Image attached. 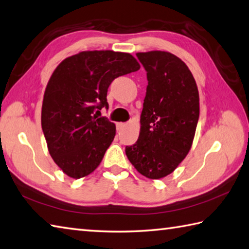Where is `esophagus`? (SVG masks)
<instances>
[{
	"instance_id": "34e87169",
	"label": "esophagus",
	"mask_w": 249,
	"mask_h": 249,
	"mask_svg": "<svg viewBox=\"0 0 249 249\" xmlns=\"http://www.w3.org/2000/svg\"><path fill=\"white\" fill-rule=\"evenodd\" d=\"M126 124L125 123H118L116 124V128H118V130H121L123 127H125Z\"/></svg>"
}]
</instances>
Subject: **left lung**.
Segmentation results:
<instances>
[{"instance_id":"obj_1","label":"left lung","mask_w":249,"mask_h":249,"mask_svg":"<svg viewBox=\"0 0 249 249\" xmlns=\"http://www.w3.org/2000/svg\"><path fill=\"white\" fill-rule=\"evenodd\" d=\"M148 86L140 133L125 152L138 172L150 179L172 174L187 157L196 135L199 97L186 63L168 52L137 53Z\"/></svg>"}]
</instances>
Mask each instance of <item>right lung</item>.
I'll return each mask as SVG.
<instances>
[{
    "instance_id": "1",
    "label": "right lung",
    "mask_w": 249,
    "mask_h": 249,
    "mask_svg": "<svg viewBox=\"0 0 249 249\" xmlns=\"http://www.w3.org/2000/svg\"><path fill=\"white\" fill-rule=\"evenodd\" d=\"M139 69L128 53L89 51L66 58L53 72L44 92L42 129L53 162L69 177L80 179L99 166L115 125L93 113L109 108L112 81Z\"/></svg>"
}]
</instances>
